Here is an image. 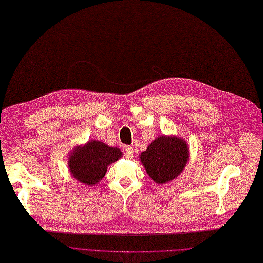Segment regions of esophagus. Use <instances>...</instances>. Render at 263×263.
I'll return each mask as SVG.
<instances>
[{"label": "esophagus", "instance_id": "esophagus-1", "mask_svg": "<svg viewBox=\"0 0 263 263\" xmlns=\"http://www.w3.org/2000/svg\"><path fill=\"white\" fill-rule=\"evenodd\" d=\"M133 148L132 147H126L125 149V155L128 157V158H132L133 157Z\"/></svg>", "mask_w": 263, "mask_h": 263}]
</instances>
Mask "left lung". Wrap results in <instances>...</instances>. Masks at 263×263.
Listing matches in <instances>:
<instances>
[{"instance_id": "1", "label": "left lung", "mask_w": 263, "mask_h": 263, "mask_svg": "<svg viewBox=\"0 0 263 263\" xmlns=\"http://www.w3.org/2000/svg\"><path fill=\"white\" fill-rule=\"evenodd\" d=\"M189 158L187 145L175 136H159L140 155L149 176L158 184L173 180L184 169Z\"/></svg>"}]
</instances>
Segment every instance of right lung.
Segmentation results:
<instances>
[{
	"instance_id": "add662e5",
	"label": "right lung",
	"mask_w": 263,
	"mask_h": 263,
	"mask_svg": "<svg viewBox=\"0 0 263 263\" xmlns=\"http://www.w3.org/2000/svg\"><path fill=\"white\" fill-rule=\"evenodd\" d=\"M117 148L104 142L90 140L83 147H77L69 157V170L76 179L87 185H94L103 179L108 165L122 157Z\"/></svg>"
}]
</instances>
